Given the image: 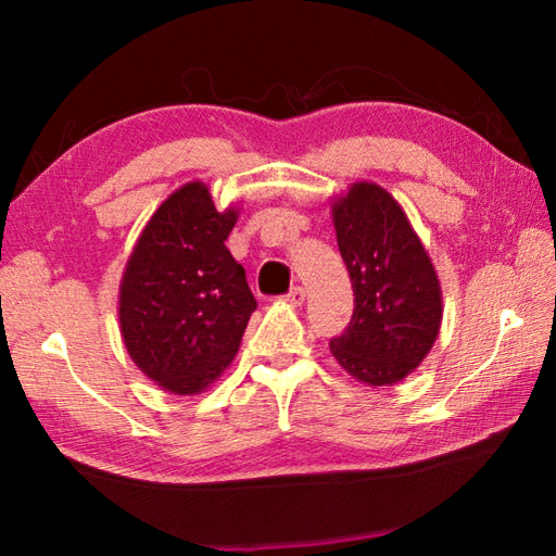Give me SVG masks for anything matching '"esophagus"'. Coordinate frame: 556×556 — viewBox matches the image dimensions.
Listing matches in <instances>:
<instances>
[{
    "label": "esophagus",
    "instance_id": "esophagus-1",
    "mask_svg": "<svg viewBox=\"0 0 556 556\" xmlns=\"http://www.w3.org/2000/svg\"><path fill=\"white\" fill-rule=\"evenodd\" d=\"M285 301L287 303H291V305H303V301H305V289L303 287H293L287 296H285Z\"/></svg>",
    "mask_w": 556,
    "mask_h": 556
}]
</instances>
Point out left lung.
<instances>
[{
	"label": "left lung",
	"mask_w": 556,
	"mask_h": 556,
	"mask_svg": "<svg viewBox=\"0 0 556 556\" xmlns=\"http://www.w3.org/2000/svg\"><path fill=\"white\" fill-rule=\"evenodd\" d=\"M332 222L356 308L329 349L353 380L392 387L418 368L440 334V279L404 207L382 186L351 184L332 203Z\"/></svg>",
	"instance_id": "obj_1"
}]
</instances>
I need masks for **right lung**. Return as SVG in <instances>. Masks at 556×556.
<instances>
[{
    "label": "right lung",
    "mask_w": 556,
    "mask_h": 556,
    "mask_svg": "<svg viewBox=\"0 0 556 556\" xmlns=\"http://www.w3.org/2000/svg\"><path fill=\"white\" fill-rule=\"evenodd\" d=\"M239 210L217 212L203 181L152 212L126 260L119 329L128 356L164 392L193 396L219 380L241 346L255 299L229 239Z\"/></svg>",
    "instance_id": "1"
}]
</instances>
